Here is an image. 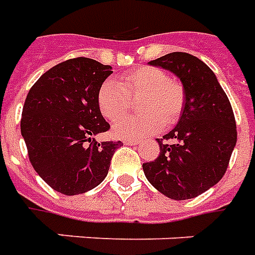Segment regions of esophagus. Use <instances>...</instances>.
Returning <instances> with one entry per match:
<instances>
[{"label":"esophagus","instance_id":"34e87169","mask_svg":"<svg viewBox=\"0 0 255 255\" xmlns=\"http://www.w3.org/2000/svg\"><path fill=\"white\" fill-rule=\"evenodd\" d=\"M124 142L126 144V145H137V144L140 142V140H134V138H125Z\"/></svg>","mask_w":255,"mask_h":255}]
</instances>
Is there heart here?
Wrapping results in <instances>:
<instances>
[{
	"label": "heart",
	"mask_w": 255,
	"mask_h": 255,
	"mask_svg": "<svg viewBox=\"0 0 255 255\" xmlns=\"http://www.w3.org/2000/svg\"><path fill=\"white\" fill-rule=\"evenodd\" d=\"M138 99L141 114L125 117L114 125V134L122 138H140L162 129L163 124L178 121L185 103L180 81L169 78L160 68L142 66L124 74L118 81L108 79L99 89L97 104L110 121H117L129 111L130 99Z\"/></svg>",
	"instance_id": "1"
}]
</instances>
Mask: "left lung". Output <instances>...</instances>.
<instances>
[{"label":"left lung","mask_w":255,"mask_h":255,"mask_svg":"<svg viewBox=\"0 0 255 255\" xmlns=\"http://www.w3.org/2000/svg\"><path fill=\"white\" fill-rule=\"evenodd\" d=\"M177 75L185 103L176 128L158 138L160 152L142 163L147 180L167 198L192 199L216 185L227 171L238 131L228 96L203 61L184 52H173L149 61Z\"/></svg>","instance_id":"8db88e82"}]
</instances>
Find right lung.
I'll list each match as a JSON object with an SVG mask.
<instances>
[{
	"label": "right lung",
	"mask_w": 255,
	"mask_h": 255,
	"mask_svg": "<svg viewBox=\"0 0 255 255\" xmlns=\"http://www.w3.org/2000/svg\"><path fill=\"white\" fill-rule=\"evenodd\" d=\"M113 67L88 57L70 59L41 75L21 113V136L34 170L64 195L85 194L107 177L121 141L95 140L110 129L97 104Z\"/></svg>",
	"instance_id": "add662e5"
}]
</instances>
